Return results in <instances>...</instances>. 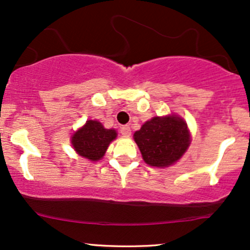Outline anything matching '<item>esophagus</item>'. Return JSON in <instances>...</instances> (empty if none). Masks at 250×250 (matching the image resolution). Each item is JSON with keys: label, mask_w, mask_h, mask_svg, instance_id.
Masks as SVG:
<instances>
[{"label": "esophagus", "mask_w": 250, "mask_h": 250, "mask_svg": "<svg viewBox=\"0 0 250 250\" xmlns=\"http://www.w3.org/2000/svg\"><path fill=\"white\" fill-rule=\"evenodd\" d=\"M120 133H121L125 137H128L131 135V129L129 125H123V127H121V129H120Z\"/></svg>", "instance_id": "1"}]
</instances>
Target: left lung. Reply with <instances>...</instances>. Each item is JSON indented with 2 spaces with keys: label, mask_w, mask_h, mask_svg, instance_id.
I'll list each match as a JSON object with an SVG mask.
<instances>
[{
  "label": "left lung",
  "mask_w": 250,
  "mask_h": 250,
  "mask_svg": "<svg viewBox=\"0 0 250 250\" xmlns=\"http://www.w3.org/2000/svg\"><path fill=\"white\" fill-rule=\"evenodd\" d=\"M134 140L147 165L165 168L186 153L190 145V133L187 123L179 116H155L135 131Z\"/></svg>",
  "instance_id": "left-lung-1"
}]
</instances>
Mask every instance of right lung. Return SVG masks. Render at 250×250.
I'll list each match as a JSON object with an SVG mask.
<instances>
[{
  "label": "right lung",
  "instance_id": "obj_1",
  "mask_svg": "<svg viewBox=\"0 0 250 250\" xmlns=\"http://www.w3.org/2000/svg\"><path fill=\"white\" fill-rule=\"evenodd\" d=\"M116 136L115 129H105L101 122L89 120L71 136V145L80 156L99 161Z\"/></svg>",
  "mask_w": 250,
  "mask_h": 250
}]
</instances>
